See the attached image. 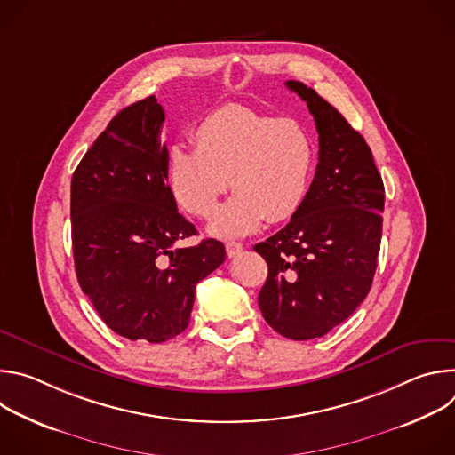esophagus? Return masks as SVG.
Masks as SVG:
<instances>
[{
    "instance_id": "esophagus-1",
    "label": "esophagus",
    "mask_w": 455,
    "mask_h": 455,
    "mask_svg": "<svg viewBox=\"0 0 455 455\" xmlns=\"http://www.w3.org/2000/svg\"><path fill=\"white\" fill-rule=\"evenodd\" d=\"M225 248H227V255H228V257H237V255L243 251V244H241V243H235V241L227 243Z\"/></svg>"
}]
</instances>
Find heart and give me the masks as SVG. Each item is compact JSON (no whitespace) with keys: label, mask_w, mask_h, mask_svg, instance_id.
Returning a JSON list of instances; mask_svg holds the SVG:
<instances>
[{"label":"heart","mask_w":455,"mask_h":455,"mask_svg":"<svg viewBox=\"0 0 455 455\" xmlns=\"http://www.w3.org/2000/svg\"><path fill=\"white\" fill-rule=\"evenodd\" d=\"M192 142L194 151L171 149L167 183L180 209L204 220L214 214L232 187L235 194L209 227L212 235L253 234L267 220L293 218L306 202L316 142L300 120L225 106L198 124Z\"/></svg>","instance_id":"b5f03b06"}]
</instances>
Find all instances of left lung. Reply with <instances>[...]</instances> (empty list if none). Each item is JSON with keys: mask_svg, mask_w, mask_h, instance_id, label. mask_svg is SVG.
Segmentation results:
<instances>
[{"mask_svg": "<svg viewBox=\"0 0 455 455\" xmlns=\"http://www.w3.org/2000/svg\"><path fill=\"white\" fill-rule=\"evenodd\" d=\"M318 132V164L290 223L253 246L268 263L259 307L291 340L330 333L367 297L378 265L385 188L363 137L342 113L299 81Z\"/></svg>", "mask_w": 455, "mask_h": 455, "instance_id": "8db88e82", "label": "left lung"}]
</instances>
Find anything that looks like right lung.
Instances as JSON below:
<instances>
[{"label":"right lung","instance_id":"1","mask_svg":"<svg viewBox=\"0 0 455 455\" xmlns=\"http://www.w3.org/2000/svg\"><path fill=\"white\" fill-rule=\"evenodd\" d=\"M164 109L151 95L116 113L72 176V244L79 284L116 335L165 342L187 326L194 290L225 261L196 235L167 185Z\"/></svg>","mask_w":455,"mask_h":455}]
</instances>
